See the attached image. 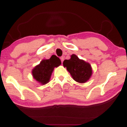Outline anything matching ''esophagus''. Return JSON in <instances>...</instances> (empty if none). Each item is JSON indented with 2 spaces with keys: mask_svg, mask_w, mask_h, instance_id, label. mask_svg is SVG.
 I'll use <instances>...</instances> for the list:
<instances>
[{
  "mask_svg": "<svg viewBox=\"0 0 127 127\" xmlns=\"http://www.w3.org/2000/svg\"><path fill=\"white\" fill-rule=\"evenodd\" d=\"M60 60H61V62H62H62H63V61H64V57H61L60 58Z\"/></svg>",
  "mask_w": 127,
  "mask_h": 127,
  "instance_id": "obj_1",
  "label": "esophagus"
}]
</instances>
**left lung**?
<instances>
[{"label": "left lung", "mask_w": 127, "mask_h": 127, "mask_svg": "<svg viewBox=\"0 0 127 127\" xmlns=\"http://www.w3.org/2000/svg\"><path fill=\"white\" fill-rule=\"evenodd\" d=\"M63 65L66 67L73 79L80 83L87 81L93 73L90 64L84 60H80L75 54L71 55V58L69 60L64 61Z\"/></svg>", "instance_id": "1"}]
</instances>
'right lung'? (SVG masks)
I'll return each instance as SVG.
<instances>
[{
    "label": "right lung",
    "mask_w": 127,
    "mask_h": 127,
    "mask_svg": "<svg viewBox=\"0 0 127 127\" xmlns=\"http://www.w3.org/2000/svg\"><path fill=\"white\" fill-rule=\"evenodd\" d=\"M61 64V61L56 55H52L48 60H43L39 65L33 69V77L41 84H46L50 81V77L55 67Z\"/></svg>",
    "instance_id": "add662e5"
}]
</instances>
